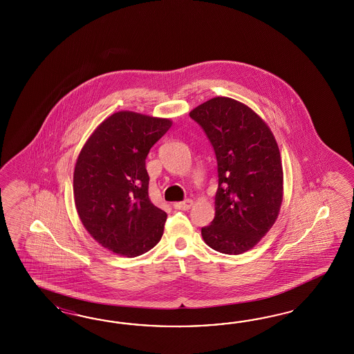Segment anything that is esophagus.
Wrapping results in <instances>:
<instances>
[{
	"mask_svg": "<svg viewBox=\"0 0 354 354\" xmlns=\"http://www.w3.org/2000/svg\"><path fill=\"white\" fill-rule=\"evenodd\" d=\"M192 200H184V201H180V203H175L174 207L179 209V210H189L192 207Z\"/></svg>",
	"mask_w": 354,
	"mask_h": 354,
	"instance_id": "1",
	"label": "esophagus"
}]
</instances>
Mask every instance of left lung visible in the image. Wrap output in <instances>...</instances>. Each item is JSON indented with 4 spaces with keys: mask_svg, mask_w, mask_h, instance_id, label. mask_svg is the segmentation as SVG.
<instances>
[{
    "mask_svg": "<svg viewBox=\"0 0 354 354\" xmlns=\"http://www.w3.org/2000/svg\"><path fill=\"white\" fill-rule=\"evenodd\" d=\"M213 145L218 165L215 216L201 228L216 252L241 254L266 235L283 200V167L268 124L247 105L215 97L193 109Z\"/></svg>",
    "mask_w": 354,
    "mask_h": 354,
    "instance_id": "8db88e82",
    "label": "left lung"
}]
</instances>
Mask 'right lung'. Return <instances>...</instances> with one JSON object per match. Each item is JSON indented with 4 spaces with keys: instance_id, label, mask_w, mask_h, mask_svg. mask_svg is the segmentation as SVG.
I'll return each mask as SVG.
<instances>
[{
    "instance_id": "right-lung-1",
    "label": "right lung",
    "mask_w": 354,
    "mask_h": 354,
    "mask_svg": "<svg viewBox=\"0 0 354 354\" xmlns=\"http://www.w3.org/2000/svg\"><path fill=\"white\" fill-rule=\"evenodd\" d=\"M170 119L118 111L86 140L74 171L76 210L89 235L110 252L138 257L156 247L167 214L151 204L145 160Z\"/></svg>"
}]
</instances>
